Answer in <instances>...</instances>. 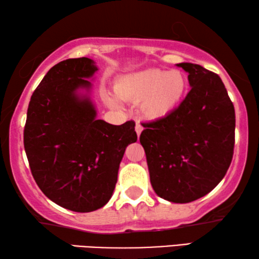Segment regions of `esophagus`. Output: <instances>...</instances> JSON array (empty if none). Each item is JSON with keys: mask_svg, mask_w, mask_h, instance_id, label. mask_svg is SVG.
<instances>
[{"mask_svg": "<svg viewBox=\"0 0 259 259\" xmlns=\"http://www.w3.org/2000/svg\"><path fill=\"white\" fill-rule=\"evenodd\" d=\"M135 130H136L137 136H140L141 133H142V130H143V126H142V125L140 124V123H136V126H135Z\"/></svg>", "mask_w": 259, "mask_h": 259, "instance_id": "obj_1", "label": "esophagus"}]
</instances>
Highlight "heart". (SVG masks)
I'll list each match as a JSON object with an SVG mask.
<instances>
[{
  "instance_id": "heart-1",
  "label": "heart",
  "mask_w": 259,
  "mask_h": 259,
  "mask_svg": "<svg viewBox=\"0 0 259 259\" xmlns=\"http://www.w3.org/2000/svg\"><path fill=\"white\" fill-rule=\"evenodd\" d=\"M187 77L180 70L145 69L117 78L116 95L124 101L141 102V111L149 119H161L171 114L183 100L187 92ZM109 107L119 108L117 98L107 95Z\"/></svg>"
}]
</instances>
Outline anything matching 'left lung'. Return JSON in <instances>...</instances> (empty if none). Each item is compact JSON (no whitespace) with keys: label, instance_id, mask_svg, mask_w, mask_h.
Returning <instances> with one entry per match:
<instances>
[{"label":"left lung","instance_id":"obj_1","mask_svg":"<svg viewBox=\"0 0 259 259\" xmlns=\"http://www.w3.org/2000/svg\"><path fill=\"white\" fill-rule=\"evenodd\" d=\"M191 90L164 118L143 123L140 136L156 194L190 203L212 190L227 174L235 147V108L217 74L180 63Z\"/></svg>","mask_w":259,"mask_h":259}]
</instances>
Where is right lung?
<instances>
[{"label":"right lung","mask_w":259,"mask_h":259,"mask_svg":"<svg viewBox=\"0 0 259 259\" xmlns=\"http://www.w3.org/2000/svg\"><path fill=\"white\" fill-rule=\"evenodd\" d=\"M97 70L88 57L54 65L31 95L24 126V150L38 188L76 212L109 202L125 148L137 141L134 121L112 125L96 118L88 78Z\"/></svg>","instance_id":"1"}]
</instances>
